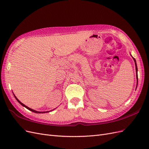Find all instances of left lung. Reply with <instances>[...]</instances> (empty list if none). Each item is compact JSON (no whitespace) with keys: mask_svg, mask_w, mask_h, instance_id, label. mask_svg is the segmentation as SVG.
I'll return each instance as SVG.
<instances>
[{"mask_svg":"<svg viewBox=\"0 0 149 149\" xmlns=\"http://www.w3.org/2000/svg\"><path fill=\"white\" fill-rule=\"evenodd\" d=\"M133 60L135 62V65H136V78H137V84H138V75H137V63H136V61L135 60V58L134 57H132ZM137 89V88H136Z\"/></svg>","mask_w":149,"mask_h":149,"instance_id":"left-lung-1","label":"left lung"}]
</instances>
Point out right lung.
<instances>
[{
    "label": "right lung",
    "mask_w": 149,
    "mask_h": 149,
    "mask_svg": "<svg viewBox=\"0 0 149 149\" xmlns=\"http://www.w3.org/2000/svg\"><path fill=\"white\" fill-rule=\"evenodd\" d=\"M13 96H14V97H15L16 100H17L18 102H19L22 106H23L24 107H26V109H29V110H30V111H32V112H35V113H47V112H49V111H44V112H41V111H35V110H33V109H31V108H30V107H27L26 106H25V104H24L22 103V102H20V101H19V100H18V99L17 98V97L14 95V94H13ZM53 111V110H52L51 111Z\"/></svg>",
    "instance_id": "add662e5"
}]
</instances>
